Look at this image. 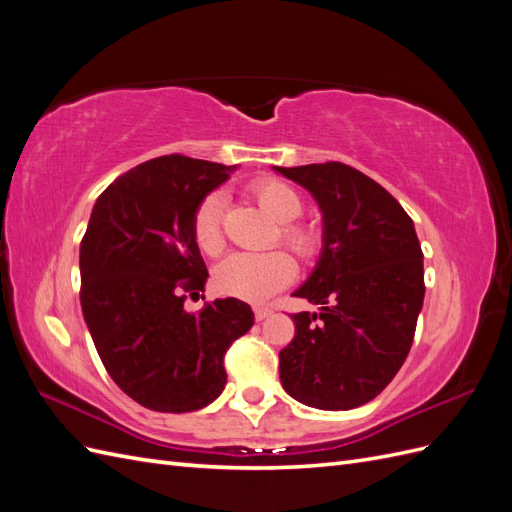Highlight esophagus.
I'll use <instances>...</instances> for the list:
<instances>
[{"label":"esophagus","instance_id":"obj_1","mask_svg":"<svg viewBox=\"0 0 512 512\" xmlns=\"http://www.w3.org/2000/svg\"><path fill=\"white\" fill-rule=\"evenodd\" d=\"M273 314V309L271 307H262V305H256L254 307V316H256V320L258 322H262L265 318H269Z\"/></svg>","mask_w":512,"mask_h":512}]
</instances>
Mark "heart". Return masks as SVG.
Instances as JSON below:
<instances>
[{
  "instance_id": "1",
  "label": "heart",
  "mask_w": 512,
  "mask_h": 512,
  "mask_svg": "<svg viewBox=\"0 0 512 512\" xmlns=\"http://www.w3.org/2000/svg\"><path fill=\"white\" fill-rule=\"evenodd\" d=\"M252 194L260 209L265 211L273 222H280V239L290 250L309 258L318 247V237L314 230L305 226L290 224L301 215V198L290 185L277 179H260L252 185ZM222 207L224 196L220 192H211L198 205L192 222L194 241L200 252L207 256H218L224 247L222 235ZM294 262L282 250L267 252H237L228 256L222 265L215 269L213 282L222 294L241 301L260 303L269 299L271 294L282 290L294 277Z\"/></svg>"
}]
</instances>
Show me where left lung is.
Instances as JSON below:
<instances>
[{
  "label": "left lung",
  "instance_id": "8db88e82",
  "mask_svg": "<svg viewBox=\"0 0 512 512\" xmlns=\"http://www.w3.org/2000/svg\"><path fill=\"white\" fill-rule=\"evenodd\" d=\"M273 170L312 194L322 213L318 262L294 290L320 312L292 316L282 386L318 410L359 408L404 365L423 309L414 222L380 183L342 162Z\"/></svg>",
  "mask_w": 512,
  "mask_h": 512
}]
</instances>
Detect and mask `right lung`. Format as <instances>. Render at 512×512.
Wrapping results in <instances>:
<instances>
[{
    "label": "right lung",
    "mask_w": 512,
    "mask_h": 512,
    "mask_svg": "<svg viewBox=\"0 0 512 512\" xmlns=\"http://www.w3.org/2000/svg\"><path fill=\"white\" fill-rule=\"evenodd\" d=\"M237 166L162 156L138 164L98 196L81 241V307L119 389L156 412H194L226 384L224 354L254 324L252 307L215 299L185 312L207 267L192 222L203 198Z\"/></svg>",
    "instance_id": "right-lung-1"
}]
</instances>
